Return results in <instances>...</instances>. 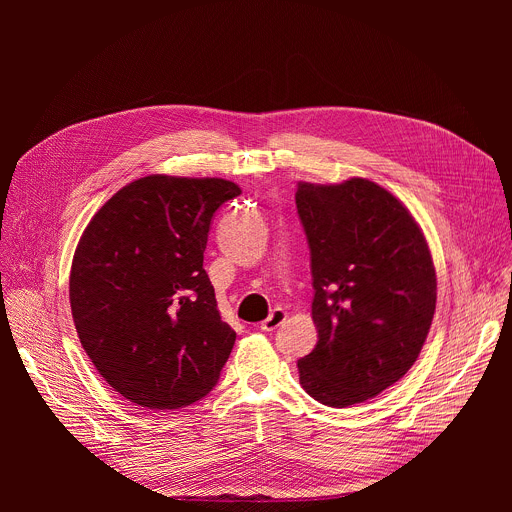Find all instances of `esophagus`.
<instances>
[{
	"label": "esophagus",
	"mask_w": 512,
	"mask_h": 512,
	"mask_svg": "<svg viewBox=\"0 0 512 512\" xmlns=\"http://www.w3.org/2000/svg\"><path fill=\"white\" fill-rule=\"evenodd\" d=\"M285 316H287V314H285L281 308H273L271 314L261 322V330L273 332L277 326H281V324L285 322Z\"/></svg>",
	"instance_id": "obj_1"
}]
</instances>
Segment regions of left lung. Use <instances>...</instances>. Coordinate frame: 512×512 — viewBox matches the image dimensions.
Masks as SVG:
<instances>
[{
    "label": "left lung",
    "mask_w": 512,
    "mask_h": 512,
    "mask_svg": "<svg viewBox=\"0 0 512 512\" xmlns=\"http://www.w3.org/2000/svg\"><path fill=\"white\" fill-rule=\"evenodd\" d=\"M296 206L318 328L300 383L328 407L356 405L413 367L435 312V267L415 218L371 180L300 182Z\"/></svg>",
    "instance_id": "obj_1"
}]
</instances>
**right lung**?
<instances>
[{
	"label": "right lung",
	"instance_id": "right-lung-1",
	"mask_svg": "<svg viewBox=\"0 0 512 512\" xmlns=\"http://www.w3.org/2000/svg\"><path fill=\"white\" fill-rule=\"evenodd\" d=\"M241 188L223 178L145 176L85 229L70 308L85 352L125 399L180 409L212 391L235 344L202 267L210 221Z\"/></svg>",
	"mask_w": 512,
	"mask_h": 512
}]
</instances>
